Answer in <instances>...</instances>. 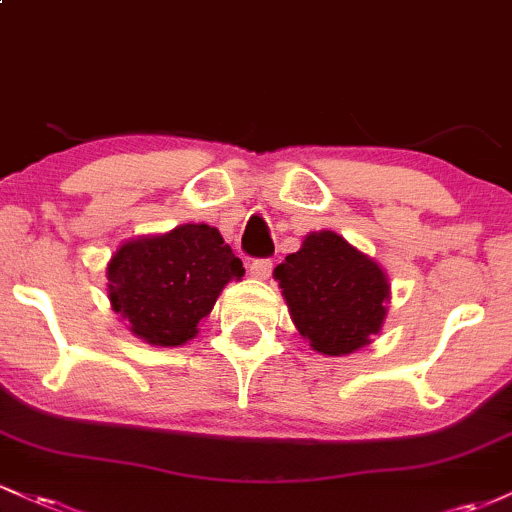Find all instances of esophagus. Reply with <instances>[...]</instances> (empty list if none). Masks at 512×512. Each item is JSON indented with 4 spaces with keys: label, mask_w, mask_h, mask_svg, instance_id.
Masks as SVG:
<instances>
[{
    "label": "esophagus",
    "mask_w": 512,
    "mask_h": 512,
    "mask_svg": "<svg viewBox=\"0 0 512 512\" xmlns=\"http://www.w3.org/2000/svg\"><path fill=\"white\" fill-rule=\"evenodd\" d=\"M250 274L255 279H269V274H272V260H252Z\"/></svg>",
    "instance_id": "obj_1"
}]
</instances>
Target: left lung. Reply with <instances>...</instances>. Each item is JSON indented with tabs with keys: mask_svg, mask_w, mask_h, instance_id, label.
Returning <instances> with one entry per match:
<instances>
[{
	"mask_svg": "<svg viewBox=\"0 0 512 512\" xmlns=\"http://www.w3.org/2000/svg\"><path fill=\"white\" fill-rule=\"evenodd\" d=\"M274 279L296 330L320 354H354L383 327L390 303L385 272L334 231L305 236Z\"/></svg>",
	"mask_w": 512,
	"mask_h": 512,
	"instance_id": "1",
	"label": "left lung"
}]
</instances>
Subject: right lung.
I'll use <instances>...</instances> for the list:
<instances>
[{"mask_svg": "<svg viewBox=\"0 0 512 512\" xmlns=\"http://www.w3.org/2000/svg\"><path fill=\"white\" fill-rule=\"evenodd\" d=\"M108 298L129 332L154 346H180L197 337L228 281L243 262L207 223H182L163 236L120 245L108 262Z\"/></svg>", "mask_w": 512, "mask_h": 512, "instance_id": "obj_1", "label": "right lung"}]
</instances>
